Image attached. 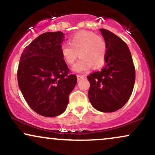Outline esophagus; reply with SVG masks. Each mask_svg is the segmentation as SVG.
I'll return each mask as SVG.
<instances>
[{
  "label": "esophagus",
  "mask_w": 155,
  "mask_h": 155,
  "mask_svg": "<svg viewBox=\"0 0 155 155\" xmlns=\"http://www.w3.org/2000/svg\"><path fill=\"white\" fill-rule=\"evenodd\" d=\"M77 78H78V81H81V79L85 78V76L84 75H80V74H78V75H77Z\"/></svg>",
  "instance_id": "obj_1"
}]
</instances>
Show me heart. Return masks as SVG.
Masks as SVG:
<instances>
[{"mask_svg": "<svg viewBox=\"0 0 155 155\" xmlns=\"http://www.w3.org/2000/svg\"><path fill=\"white\" fill-rule=\"evenodd\" d=\"M70 44L61 45V54L64 61L68 65H74V70L78 72H86L91 68L102 67L106 59L107 46L105 40L92 32L81 31L74 34L70 39Z\"/></svg>", "mask_w": 155, "mask_h": 155, "instance_id": "obj_1", "label": "heart"}]
</instances>
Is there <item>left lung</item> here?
<instances>
[{
  "label": "left lung",
  "instance_id": "8db88e82",
  "mask_svg": "<svg viewBox=\"0 0 155 155\" xmlns=\"http://www.w3.org/2000/svg\"><path fill=\"white\" fill-rule=\"evenodd\" d=\"M107 46L105 67L88 75V98L96 110L115 112L122 108L131 96L136 70L128 45L110 31L101 29Z\"/></svg>",
  "mask_w": 155,
  "mask_h": 155
}]
</instances>
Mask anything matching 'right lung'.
<instances>
[{"label": "right lung", "mask_w": 155, "mask_h": 155, "mask_svg": "<svg viewBox=\"0 0 155 155\" xmlns=\"http://www.w3.org/2000/svg\"><path fill=\"white\" fill-rule=\"evenodd\" d=\"M64 34L45 32L24 49L17 70L18 84L25 101L36 113L44 117L62 114L77 76L61 54Z\"/></svg>", "instance_id": "1"}]
</instances>
